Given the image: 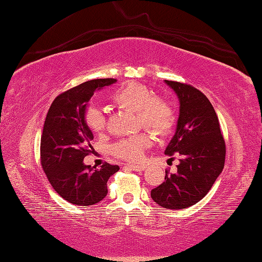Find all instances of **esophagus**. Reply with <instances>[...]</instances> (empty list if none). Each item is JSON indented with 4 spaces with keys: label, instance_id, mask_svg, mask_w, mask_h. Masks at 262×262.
I'll return each mask as SVG.
<instances>
[{
    "label": "esophagus",
    "instance_id": "esophagus-1",
    "mask_svg": "<svg viewBox=\"0 0 262 262\" xmlns=\"http://www.w3.org/2000/svg\"><path fill=\"white\" fill-rule=\"evenodd\" d=\"M126 167L132 169V170H135V171H143V170H145V168H146L144 164H140V166H137V164H127Z\"/></svg>",
    "mask_w": 262,
    "mask_h": 262
}]
</instances>
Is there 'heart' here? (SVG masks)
Returning a JSON list of instances; mask_svg holds the SVG:
<instances>
[{
  "label": "heart",
  "instance_id": "obj_1",
  "mask_svg": "<svg viewBox=\"0 0 262 262\" xmlns=\"http://www.w3.org/2000/svg\"><path fill=\"white\" fill-rule=\"evenodd\" d=\"M109 100L117 108L135 112L137 125L147 127L158 136L167 135L175 122V109L170 100L163 95L152 94L148 87L140 82L127 81L121 85L110 94ZM85 119L94 134H102L105 130V118L101 110L90 109ZM152 141L148 132H140L119 140L114 145L113 153L125 161L138 162Z\"/></svg>",
  "mask_w": 262,
  "mask_h": 262
}]
</instances>
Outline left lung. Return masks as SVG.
Segmentation results:
<instances>
[{
	"instance_id": "8db88e82",
	"label": "left lung",
	"mask_w": 262,
	"mask_h": 262,
	"mask_svg": "<svg viewBox=\"0 0 262 262\" xmlns=\"http://www.w3.org/2000/svg\"><path fill=\"white\" fill-rule=\"evenodd\" d=\"M166 82L176 92L181 107L176 134L164 154L176 155L180 164L175 173L167 169L164 182L150 191V196L163 208L184 209L203 199L222 172L226 141L217 115L203 92L184 82Z\"/></svg>"
}]
</instances>
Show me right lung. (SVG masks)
<instances>
[{"label":"right lung","instance_id":"add662e5","mask_svg":"<svg viewBox=\"0 0 262 262\" xmlns=\"http://www.w3.org/2000/svg\"><path fill=\"white\" fill-rule=\"evenodd\" d=\"M114 78L93 79L55 98L46 116L40 144L41 167L50 185L64 200L77 206L98 204L108 193L109 177L119 167L104 162L99 169L85 166L93 134L85 122V109L96 90Z\"/></svg>","mask_w":262,"mask_h":262}]
</instances>
